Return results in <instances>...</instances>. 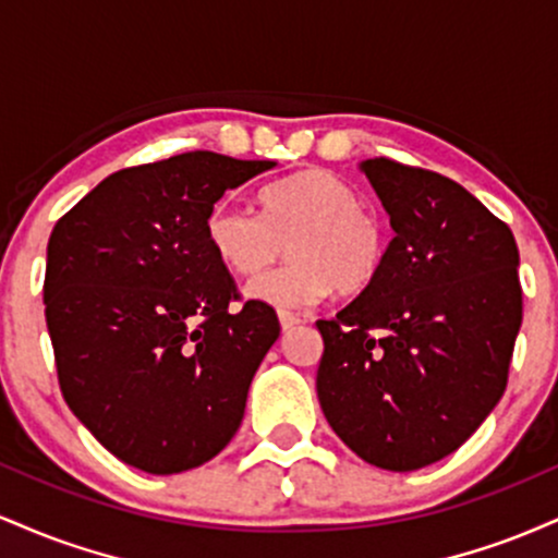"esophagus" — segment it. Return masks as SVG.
<instances>
[{"label":"esophagus","instance_id":"esophagus-1","mask_svg":"<svg viewBox=\"0 0 558 558\" xmlns=\"http://www.w3.org/2000/svg\"><path fill=\"white\" fill-rule=\"evenodd\" d=\"M278 319H280V328H283V330L296 328V325L301 323V317L293 315V312H288V310H280L278 312Z\"/></svg>","mask_w":558,"mask_h":558}]
</instances>
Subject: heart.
Instances as JSON below:
<instances>
[{"label": "heart", "mask_w": 558, "mask_h": 558, "mask_svg": "<svg viewBox=\"0 0 558 558\" xmlns=\"http://www.w3.org/2000/svg\"><path fill=\"white\" fill-rule=\"evenodd\" d=\"M259 202L262 215L220 202L207 217L209 246L228 270L254 275L272 265L286 246L293 254L248 283L254 299L296 306L330 288L360 293L375 283L386 265V228L362 207L354 185L310 168L267 185Z\"/></svg>", "instance_id": "b5f03b06"}]
</instances>
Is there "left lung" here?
I'll list each match as a JSON object with an SVG mask.
<instances>
[{
	"mask_svg": "<svg viewBox=\"0 0 558 558\" xmlns=\"http://www.w3.org/2000/svg\"><path fill=\"white\" fill-rule=\"evenodd\" d=\"M396 230L386 265L317 319V399L364 462L412 472L457 451L504 396L522 325L509 226L440 172L362 165Z\"/></svg>",
	"mask_w": 558,
	"mask_h": 558,
	"instance_id": "obj_1",
	"label": "left lung"
}]
</instances>
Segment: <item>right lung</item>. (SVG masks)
Here are the masks:
<instances>
[{"mask_svg": "<svg viewBox=\"0 0 558 558\" xmlns=\"http://www.w3.org/2000/svg\"><path fill=\"white\" fill-rule=\"evenodd\" d=\"M272 168L185 151L118 170L49 235L44 315L57 380L70 412L125 464L194 470L239 430L280 323L265 301H243L209 246L207 217L226 191Z\"/></svg>", "mask_w": 558, "mask_h": 558, "instance_id": "right-lung-1", "label": "right lung"}]
</instances>
